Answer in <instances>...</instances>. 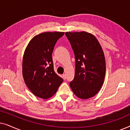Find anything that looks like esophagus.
Returning <instances> with one entry per match:
<instances>
[{"instance_id":"34e87169","label":"esophagus","mask_w":130,"mask_h":130,"mask_svg":"<svg viewBox=\"0 0 130 130\" xmlns=\"http://www.w3.org/2000/svg\"><path fill=\"white\" fill-rule=\"evenodd\" d=\"M63 78L64 80H66V76L65 74H63Z\"/></svg>"}]
</instances>
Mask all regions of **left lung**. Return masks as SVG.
Masks as SVG:
<instances>
[{
	"label": "left lung",
	"instance_id": "8db88e82",
	"mask_svg": "<svg viewBox=\"0 0 130 130\" xmlns=\"http://www.w3.org/2000/svg\"><path fill=\"white\" fill-rule=\"evenodd\" d=\"M66 35L73 50L76 59L74 77L70 86L82 99L98 93L105 76V58L96 38L87 32H66Z\"/></svg>",
	"mask_w": 130,
	"mask_h": 130
}]
</instances>
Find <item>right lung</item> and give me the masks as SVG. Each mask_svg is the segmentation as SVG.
Masks as SVG:
<instances>
[{"label":"right lung","mask_w":130,"mask_h":130,"mask_svg":"<svg viewBox=\"0 0 130 130\" xmlns=\"http://www.w3.org/2000/svg\"><path fill=\"white\" fill-rule=\"evenodd\" d=\"M63 32H46L31 39L22 60V75L25 83L34 95L44 99L56 93L63 79L54 70L52 53Z\"/></svg>","instance_id":"add662e5"}]
</instances>
